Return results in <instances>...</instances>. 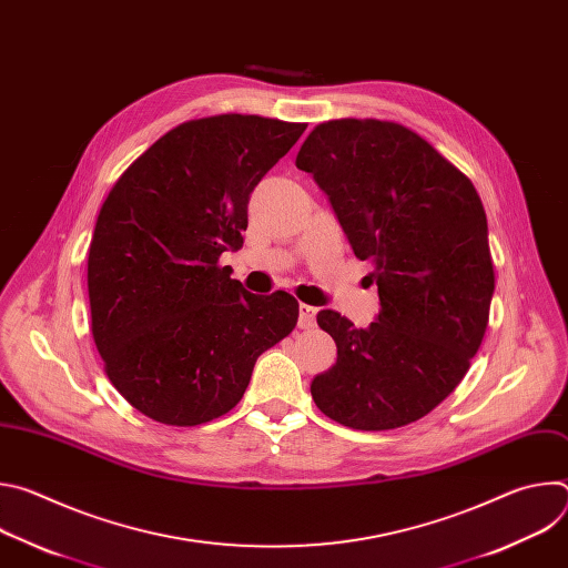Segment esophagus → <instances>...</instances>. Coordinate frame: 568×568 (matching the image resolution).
<instances>
[{
  "mask_svg": "<svg viewBox=\"0 0 568 568\" xmlns=\"http://www.w3.org/2000/svg\"><path fill=\"white\" fill-rule=\"evenodd\" d=\"M314 323H316V307L301 303L298 305V328H303V331L314 328Z\"/></svg>",
  "mask_w": 568,
  "mask_h": 568,
  "instance_id": "1",
  "label": "esophagus"
}]
</instances>
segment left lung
Here are the masks:
<instances>
[{
	"label": "left lung",
	"mask_w": 568,
	"mask_h": 568,
	"mask_svg": "<svg viewBox=\"0 0 568 568\" xmlns=\"http://www.w3.org/2000/svg\"><path fill=\"white\" fill-rule=\"evenodd\" d=\"M328 195L359 261L373 263L368 328L335 310L316 323L337 362L312 379L335 423L384 432L420 420L460 384L488 328L495 267L474 184L420 134L393 121L318 123L296 154Z\"/></svg>",
	"instance_id": "1"
}]
</instances>
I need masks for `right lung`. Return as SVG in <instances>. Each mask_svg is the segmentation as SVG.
I'll list each match as a JSON object with an SVG mask.
<instances>
[{
  "mask_svg": "<svg viewBox=\"0 0 568 568\" xmlns=\"http://www.w3.org/2000/svg\"><path fill=\"white\" fill-rule=\"evenodd\" d=\"M307 125L256 114L186 121L154 141L101 206L88 258L92 335L143 416L195 427L231 412L298 303L220 267L242 247L252 191Z\"/></svg>",
  "mask_w": 568,
  "mask_h": 568,
  "instance_id": "right-lung-1",
  "label": "right lung"
}]
</instances>
